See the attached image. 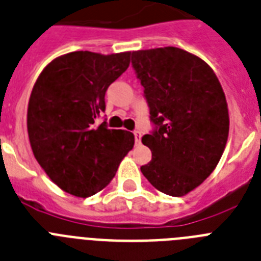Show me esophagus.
<instances>
[{
  "mask_svg": "<svg viewBox=\"0 0 261 261\" xmlns=\"http://www.w3.org/2000/svg\"><path fill=\"white\" fill-rule=\"evenodd\" d=\"M133 135H135L136 144H140V141H141V132H139V130H135V132H133Z\"/></svg>",
  "mask_w": 261,
  "mask_h": 261,
  "instance_id": "obj_1",
  "label": "esophagus"
}]
</instances>
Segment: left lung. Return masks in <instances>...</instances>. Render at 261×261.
I'll list each match as a JSON object with an SVG mask.
<instances>
[{
  "instance_id": "obj_1",
  "label": "left lung",
  "mask_w": 261,
  "mask_h": 261,
  "mask_svg": "<svg viewBox=\"0 0 261 261\" xmlns=\"http://www.w3.org/2000/svg\"><path fill=\"white\" fill-rule=\"evenodd\" d=\"M155 129L142 137L152 161L142 174L157 190L182 197L217 168L230 117L223 88L208 64L178 47L132 53Z\"/></svg>"
}]
</instances>
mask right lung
Here are the masks:
<instances>
[{
  "mask_svg": "<svg viewBox=\"0 0 261 261\" xmlns=\"http://www.w3.org/2000/svg\"><path fill=\"white\" fill-rule=\"evenodd\" d=\"M130 51H73L38 76L28 107L31 150L58 188L87 198L103 190L135 145L133 133L95 125L106 91L129 67Z\"/></svg>",
  "mask_w": 261,
  "mask_h": 261,
  "instance_id": "add662e5",
  "label": "right lung"
}]
</instances>
